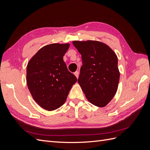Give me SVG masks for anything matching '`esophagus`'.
<instances>
[{
  "label": "esophagus",
  "instance_id": "esophagus-1",
  "mask_svg": "<svg viewBox=\"0 0 150 150\" xmlns=\"http://www.w3.org/2000/svg\"><path fill=\"white\" fill-rule=\"evenodd\" d=\"M74 74V75L76 76V78H78V77H79V72H78V71H76Z\"/></svg>",
  "mask_w": 150,
  "mask_h": 150
}]
</instances>
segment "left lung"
<instances>
[{
	"label": "left lung",
	"instance_id": "left-lung-1",
	"mask_svg": "<svg viewBox=\"0 0 150 150\" xmlns=\"http://www.w3.org/2000/svg\"><path fill=\"white\" fill-rule=\"evenodd\" d=\"M72 44L81 54L83 66L78 81L86 97L95 106H106L118 87L117 56L106 44L96 40Z\"/></svg>",
	"mask_w": 150,
	"mask_h": 150
}]
</instances>
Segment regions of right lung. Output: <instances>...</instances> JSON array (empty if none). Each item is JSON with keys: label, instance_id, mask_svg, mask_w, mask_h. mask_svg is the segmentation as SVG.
<instances>
[{"label": "right lung", "instance_id": "obj_1", "mask_svg": "<svg viewBox=\"0 0 150 150\" xmlns=\"http://www.w3.org/2000/svg\"><path fill=\"white\" fill-rule=\"evenodd\" d=\"M69 47V44L47 45L31 58L27 66L30 93L35 102L46 110L61 107L77 81L63 61Z\"/></svg>", "mask_w": 150, "mask_h": 150}]
</instances>
